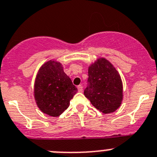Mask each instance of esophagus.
Here are the masks:
<instances>
[{
    "label": "esophagus",
    "mask_w": 157,
    "mask_h": 157,
    "mask_svg": "<svg viewBox=\"0 0 157 157\" xmlns=\"http://www.w3.org/2000/svg\"><path fill=\"white\" fill-rule=\"evenodd\" d=\"M77 88H78V91H79V92H82V90H83V88H82V85H78V87H77Z\"/></svg>",
    "instance_id": "34e87169"
}]
</instances>
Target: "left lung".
<instances>
[{"label":"left lung","instance_id":"obj_1","mask_svg":"<svg viewBox=\"0 0 157 157\" xmlns=\"http://www.w3.org/2000/svg\"><path fill=\"white\" fill-rule=\"evenodd\" d=\"M84 94L104 114L114 112L120 107L123 98L121 78L108 60L99 59L88 68Z\"/></svg>","mask_w":157,"mask_h":157}]
</instances>
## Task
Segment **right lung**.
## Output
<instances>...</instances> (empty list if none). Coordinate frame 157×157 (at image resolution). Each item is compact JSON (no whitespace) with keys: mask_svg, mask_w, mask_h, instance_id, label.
Masks as SVG:
<instances>
[{"mask_svg":"<svg viewBox=\"0 0 157 157\" xmlns=\"http://www.w3.org/2000/svg\"><path fill=\"white\" fill-rule=\"evenodd\" d=\"M77 91L59 63L50 60L40 68L36 78L34 94L43 113L52 117L59 116L69 106Z\"/></svg>","mask_w":157,"mask_h":157,"instance_id":"add662e5","label":"right lung"}]
</instances>
